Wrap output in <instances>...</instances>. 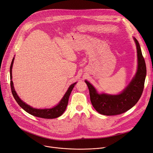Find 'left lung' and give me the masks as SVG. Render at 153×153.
Here are the masks:
<instances>
[{
    "label": "left lung",
    "instance_id": "obj_1",
    "mask_svg": "<svg viewBox=\"0 0 153 153\" xmlns=\"http://www.w3.org/2000/svg\"><path fill=\"white\" fill-rule=\"evenodd\" d=\"M133 39L137 48V69L131 81L120 94H99L88 81L85 80L88 87L91 102L95 110L101 114L114 116L122 114L133 107L142 96L146 75V64L139 43L135 37Z\"/></svg>",
    "mask_w": 153,
    "mask_h": 153
}]
</instances>
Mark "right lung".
Segmentation results:
<instances>
[{
    "label": "right lung",
    "mask_w": 153,
    "mask_h": 153,
    "mask_svg": "<svg viewBox=\"0 0 153 153\" xmlns=\"http://www.w3.org/2000/svg\"><path fill=\"white\" fill-rule=\"evenodd\" d=\"M14 57L12 60L11 64L10 66V80H11L10 86H11V90L12 91L13 96L15 99L16 101L17 102V103L19 104V105L22 108L23 110L27 111L28 113L36 117L43 118V119H54L60 116L64 113L65 110H66L68 103L69 97L77 82H75L71 84L69 86L68 90L67 91L66 93H65L62 99L60 100V101L59 102V103L56 106L51 108H45V109H37V108H33L30 105H28L25 102L22 100L18 96V95L17 94L14 90L13 82L12 80V68H13V63H14Z\"/></svg>",
    "instance_id": "right-lung-1"
}]
</instances>
